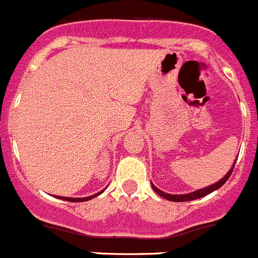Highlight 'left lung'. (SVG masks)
<instances>
[{
    "instance_id": "obj_1",
    "label": "left lung",
    "mask_w": 258,
    "mask_h": 258,
    "mask_svg": "<svg viewBox=\"0 0 258 258\" xmlns=\"http://www.w3.org/2000/svg\"><path fill=\"white\" fill-rule=\"evenodd\" d=\"M235 161H237V160H235ZM234 166H235V162H234V164H233V167H231V169L229 170L228 172H226V175L224 176L223 179H220V180L217 181V183L212 184V185H210V186H206V188L198 189V190H196V192L188 193V195H169V193H165V192H162V190H160V189H158L157 186L153 185L152 183H151V185H152L153 190H155V192L157 193L158 196H161V197H164L165 200H167V201H172V202H185V201L198 200V198L205 197V196L210 195V193H212V192H214V190H216V189H219V188H220V186H223L224 184L226 183V180H228V179L230 178L231 172H233Z\"/></svg>"
}]
</instances>
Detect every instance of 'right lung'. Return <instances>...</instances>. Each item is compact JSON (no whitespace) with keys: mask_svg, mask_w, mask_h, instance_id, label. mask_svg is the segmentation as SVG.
<instances>
[{"mask_svg":"<svg viewBox=\"0 0 258 258\" xmlns=\"http://www.w3.org/2000/svg\"><path fill=\"white\" fill-rule=\"evenodd\" d=\"M103 190H101V192L96 193V195L93 196H89V197H84V198H70V197H60V196H57V198H60V200H63V201H69V202H84V201H89L92 200V198L97 197V196H100L101 193H102Z\"/></svg>","mask_w":258,"mask_h":258,"instance_id":"1","label":"right lung"}]
</instances>
